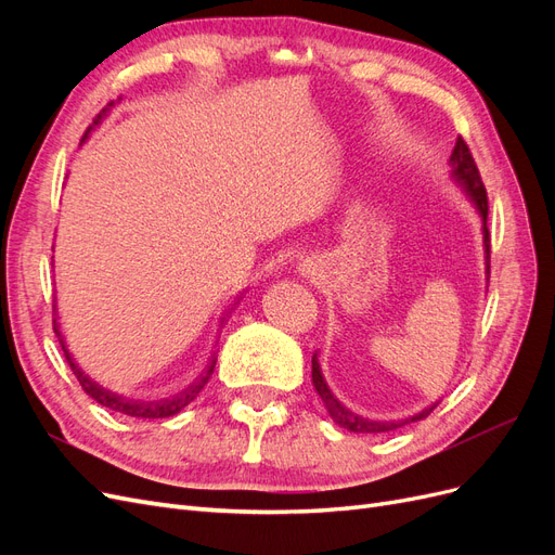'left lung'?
<instances>
[{
	"label": "left lung",
	"instance_id": "1",
	"mask_svg": "<svg viewBox=\"0 0 555 555\" xmlns=\"http://www.w3.org/2000/svg\"><path fill=\"white\" fill-rule=\"evenodd\" d=\"M451 166H453V178H456L459 184H463V190L469 194V198L475 201V206L481 215L483 220V245H486V268H491V233H489V227H486V220H489V196H486V188L481 182V176H479V169L475 164V157L473 153H469L467 143L463 141V137H459L456 145H453V153H451ZM312 384L317 393L322 396V402L326 405L331 418L338 426L351 430V433H367V435H375V433H389V430H396L400 426H405L410 422H418V418H426L433 410H424L418 412L410 418H405V422H373V418H363L359 414H354L351 410H347L343 402L335 398L328 389V384L324 382L322 377V371H319V361H317V354L312 357Z\"/></svg>",
	"mask_w": 555,
	"mask_h": 555
}]
</instances>
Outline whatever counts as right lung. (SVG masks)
<instances>
[{"mask_svg":"<svg viewBox=\"0 0 555 555\" xmlns=\"http://www.w3.org/2000/svg\"><path fill=\"white\" fill-rule=\"evenodd\" d=\"M108 106H113V104H108ZM106 111H108V108H104L102 113H99V115L94 117V125H96L99 120H102V117L106 115ZM90 129H92V127H88V131H90ZM86 137H88V133H86ZM53 331H55L57 340H60V345H62L66 363L72 365V371H74L78 384L82 386V391H86L90 398H94V400L99 402V405H104V408H108V410H113V412L127 414V416H137V418H164V416L178 414L182 408H188L190 402L198 396V391L204 389V386L208 384V379H210V375H212V371H215V363H217V359L212 357L210 363L206 365V371L201 373V375L188 386V389H182V391L176 393L173 398H162V400H133V398H125V396H120V393L104 389L102 384H96L94 379H90L86 373H82L80 367L74 363V359L69 357V351H66L64 340H62V333H60V328H57L55 319H53Z\"/></svg>","mask_w":555,"mask_h":555,"instance_id":"obj_1","label":"right lung"}]
</instances>
